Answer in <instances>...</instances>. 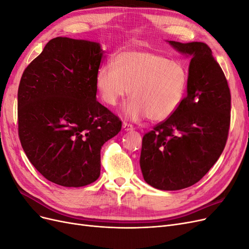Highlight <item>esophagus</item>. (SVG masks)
Wrapping results in <instances>:
<instances>
[{
	"mask_svg": "<svg viewBox=\"0 0 249 249\" xmlns=\"http://www.w3.org/2000/svg\"><path fill=\"white\" fill-rule=\"evenodd\" d=\"M123 127L124 131H132L134 130V126L131 124H127V123H124L123 124Z\"/></svg>",
	"mask_w": 249,
	"mask_h": 249,
	"instance_id": "1",
	"label": "esophagus"
}]
</instances>
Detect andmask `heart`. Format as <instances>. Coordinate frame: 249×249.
<instances>
[{
    "label": "heart",
    "mask_w": 249,
    "mask_h": 249,
    "mask_svg": "<svg viewBox=\"0 0 249 249\" xmlns=\"http://www.w3.org/2000/svg\"><path fill=\"white\" fill-rule=\"evenodd\" d=\"M187 83L188 71L182 61L152 51L122 52L113 65H103L95 76L105 104L116 106L130 92L126 115L135 120L147 116L152 122H162L178 110Z\"/></svg>",
    "instance_id": "1"
}]
</instances>
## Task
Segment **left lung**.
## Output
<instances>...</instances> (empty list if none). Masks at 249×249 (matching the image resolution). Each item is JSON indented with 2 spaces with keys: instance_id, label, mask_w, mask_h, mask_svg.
I'll use <instances>...</instances> for the list:
<instances>
[{
  "instance_id": "obj_1",
  "label": "left lung",
  "mask_w": 249,
  "mask_h": 249,
  "mask_svg": "<svg viewBox=\"0 0 249 249\" xmlns=\"http://www.w3.org/2000/svg\"><path fill=\"white\" fill-rule=\"evenodd\" d=\"M168 42L192 57L187 95L143 136L140 167L148 185L172 191L197 183L219 159L231 124V91L208 44Z\"/></svg>"
}]
</instances>
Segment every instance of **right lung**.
Masks as SVG:
<instances>
[{
	"label": "right lung",
	"instance_id": "1",
	"mask_svg": "<svg viewBox=\"0 0 249 249\" xmlns=\"http://www.w3.org/2000/svg\"><path fill=\"white\" fill-rule=\"evenodd\" d=\"M99 43L56 37L22 72L18 91V137L29 161L50 182L91 184L101 148L122 120L96 101Z\"/></svg>",
	"mask_w": 249,
	"mask_h": 249
}]
</instances>
